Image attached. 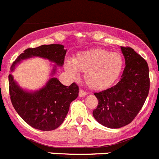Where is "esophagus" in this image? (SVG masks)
I'll use <instances>...</instances> for the list:
<instances>
[{"label":"esophagus","instance_id":"obj_1","mask_svg":"<svg viewBox=\"0 0 159 159\" xmlns=\"http://www.w3.org/2000/svg\"><path fill=\"white\" fill-rule=\"evenodd\" d=\"M86 95V93L85 91H83V89H80V92H79V96L80 97H85Z\"/></svg>","mask_w":159,"mask_h":159}]
</instances>
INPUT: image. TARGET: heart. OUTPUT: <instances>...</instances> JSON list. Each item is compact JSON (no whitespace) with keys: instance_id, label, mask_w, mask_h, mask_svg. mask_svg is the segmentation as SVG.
<instances>
[{"instance_id":"heart-1","label":"heart","mask_w":159,"mask_h":159,"mask_svg":"<svg viewBox=\"0 0 159 159\" xmlns=\"http://www.w3.org/2000/svg\"><path fill=\"white\" fill-rule=\"evenodd\" d=\"M124 60L118 52L104 48H93L78 52L72 62H66L67 73L75 76L84 73V80L93 90H104L111 87L121 74Z\"/></svg>"}]
</instances>
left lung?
I'll return each instance as SVG.
<instances>
[{
    "instance_id": "8db88e82",
    "label": "left lung",
    "mask_w": 159,
    "mask_h": 159,
    "mask_svg": "<svg viewBox=\"0 0 159 159\" xmlns=\"http://www.w3.org/2000/svg\"><path fill=\"white\" fill-rule=\"evenodd\" d=\"M125 67L120 80L112 87L95 93L98 105L94 118L109 128L128 125L142 108L150 88L147 62L131 47L120 46Z\"/></svg>"
}]
</instances>
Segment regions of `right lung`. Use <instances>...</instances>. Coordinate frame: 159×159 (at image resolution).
<instances>
[{
  "label": "right lung",
  "instance_id": "right-lung-1",
  "mask_svg": "<svg viewBox=\"0 0 159 159\" xmlns=\"http://www.w3.org/2000/svg\"><path fill=\"white\" fill-rule=\"evenodd\" d=\"M66 53V49L59 44L27 48L13 62L11 72L14 71L17 64L34 56L47 59L62 66ZM56 65L52 76L56 71ZM8 80L11 100L15 111L28 125L41 131H52L60 126L66 117L70 103L79 94V87L76 83L64 86L56 77H52L44 87L34 92L21 89L11 74L8 76Z\"/></svg>",
  "mask_w": 159,
  "mask_h": 159
}]
</instances>
